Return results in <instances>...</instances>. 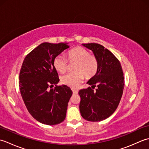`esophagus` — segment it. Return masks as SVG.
Wrapping results in <instances>:
<instances>
[{"instance_id": "1", "label": "esophagus", "mask_w": 149, "mask_h": 149, "mask_svg": "<svg viewBox=\"0 0 149 149\" xmlns=\"http://www.w3.org/2000/svg\"><path fill=\"white\" fill-rule=\"evenodd\" d=\"M72 90L73 93H74V94H77V93H78V90H77L74 89V88H72Z\"/></svg>"}]
</instances>
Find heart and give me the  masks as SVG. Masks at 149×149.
Wrapping results in <instances>:
<instances>
[{"mask_svg": "<svg viewBox=\"0 0 149 149\" xmlns=\"http://www.w3.org/2000/svg\"><path fill=\"white\" fill-rule=\"evenodd\" d=\"M67 57L70 62H76L74 70L61 78V83L70 87L75 88L83 81L84 76L87 79L93 77L98 70L99 62L95 56L83 47H78L68 51ZM54 66L57 71L63 73L68 67V61L63 54L57 56L54 60Z\"/></svg>", "mask_w": 149, "mask_h": 149, "instance_id": "b5f03b06", "label": "heart"}]
</instances>
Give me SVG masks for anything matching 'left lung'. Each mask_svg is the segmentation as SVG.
I'll return each instance as SVG.
<instances>
[{
  "instance_id": "obj_1",
  "label": "left lung",
  "mask_w": 149,
  "mask_h": 149,
  "mask_svg": "<svg viewBox=\"0 0 149 149\" xmlns=\"http://www.w3.org/2000/svg\"><path fill=\"white\" fill-rule=\"evenodd\" d=\"M92 50L99 62L96 74L87 82L91 85L81 90L79 109L81 116L90 122H100L115 111L124 88V77L120 63L113 54L98 43H83ZM97 86L95 91L93 89Z\"/></svg>"
}]
</instances>
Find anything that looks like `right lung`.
Wrapping results in <instances>:
<instances>
[{"instance_id":"obj_1","label":"right lung","mask_w":149,"mask_h":149,"mask_svg":"<svg viewBox=\"0 0 149 149\" xmlns=\"http://www.w3.org/2000/svg\"><path fill=\"white\" fill-rule=\"evenodd\" d=\"M68 48L66 43H43L28 54L22 63L19 75L22 97L28 111L43 124L56 125L66 118L72 91L66 85H57L59 79L54 60Z\"/></svg>"}]
</instances>
